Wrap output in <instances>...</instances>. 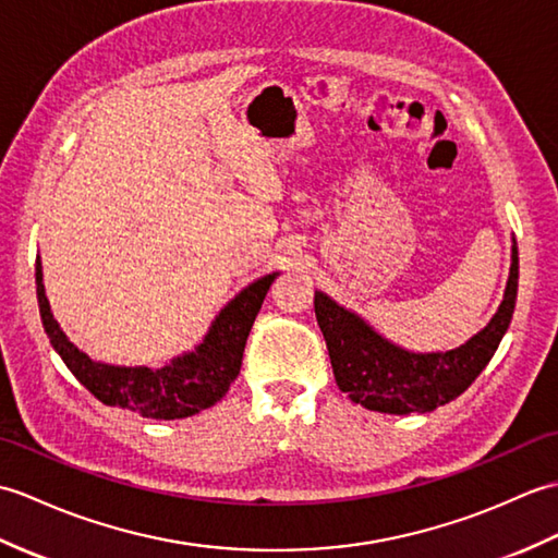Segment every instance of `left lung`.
Instances as JSON below:
<instances>
[{
  "label": "left lung",
  "instance_id": "obj_1",
  "mask_svg": "<svg viewBox=\"0 0 558 558\" xmlns=\"http://www.w3.org/2000/svg\"><path fill=\"white\" fill-rule=\"evenodd\" d=\"M515 295L518 245L513 243V263L504 303L489 325L456 351L417 355L396 349L361 317L343 311L319 291L315 293V315L325 333L333 377L353 403L391 415L432 413L461 396L487 367L511 325Z\"/></svg>",
  "mask_w": 558,
  "mask_h": 558
}]
</instances>
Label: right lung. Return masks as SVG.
I'll return each mask as SVG.
<instances>
[{"label":"right lung","mask_w":558,"mask_h":558,"mask_svg":"<svg viewBox=\"0 0 558 558\" xmlns=\"http://www.w3.org/2000/svg\"><path fill=\"white\" fill-rule=\"evenodd\" d=\"M275 279L277 271L243 289L219 313L205 341L193 353H185L159 369L114 367L90 361L64 337V331L59 329L52 313H49L40 263H35L37 305H40L43 327L49 343L54 345V351L66 363L73 377L105 405L123 408V411L155 420L189 417L221 401L231 381L239 377L247 333H251L253 322Z\"/></svg>","instance_id":"add662e5"}]
</instances>
